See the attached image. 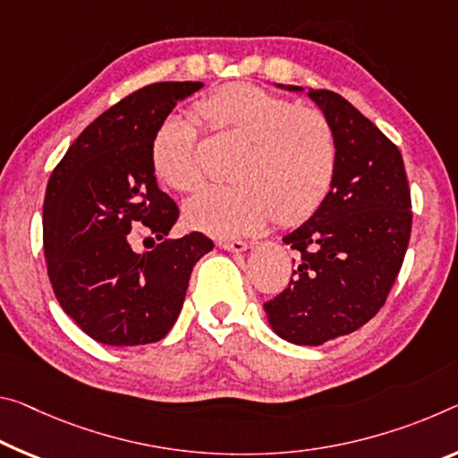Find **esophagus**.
<instances>
[{
  "label": "esophagus",
  "instance_id": "obj_1",
  "mask_svg": "<svg viewBox=\"0 0 458 458\" xmlns=\"http://www.w3.org/2000/svg\"><path fill=\"white\" fill-rule=\"evenodd\" d=\"M217 246L224 250H230V252H244L246 249H250V244L244 241H222V242H217Z\"/></svg>",
  "mask_w": 458,
  "mask_h": 458
}]
</instances>
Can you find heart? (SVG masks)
Listing matches in <instances>:
<instances>
[{"instance_id":"b5f03b06","label":"heart","mask_w":458,"mask_h":458,"mask_svg":"<svg viewBox=\"0 0 458 458\" xmlns=\"http://www.w3.org/2000/svg\"><path fill=\"white\" fill-rule=\"evenodd\" d=\"M217 132L242 140L226 187H209L185 203V217L206 234H250L271 220L295 226L314 216L338 171V138L328 115L252 83L224 85L195 106ZM152 165L166 185L191 193L203 185L198 130L165 120L152 138Z\"/></svg>"}]
</instances>
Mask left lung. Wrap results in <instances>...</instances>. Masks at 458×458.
Masks as SVG:
<instances>
[{"instance_id": "left-lung-1", "label": "left lung", "mask_w": 458, "mask_h": 458, "mask_svg": "<svg viewBox=\"0 0 458 458\" xmlns=\"http://www.w3.org/2000/svg\"><path fill=\"white\" fill-rule=\"evenodd\" d=\"M308 96L336 130L338 171L320 209L283 238L297 252L295 277L265 311L281 338L318 346L383 308L408 250L411 198L402 152L371 120L334 91Z\"/></svg>"}]
</instances>
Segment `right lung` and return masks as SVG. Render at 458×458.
Here are the masks:
<instances>
[{
  "label": "right lung",
  "mask_w": 458,
  "mask_h": 458,
  "mask_svg": "<svg viewBox=\"0 0 458 458\" xmlns=\"http://www.w3.org/2000/svg\"><path fill=\"white\" fill-rule=\"evenodd\" d=\"M199 81H165L130 93L87 126L48 179L42 242L50 285L64 314L110 346L150 344L173 328L193 265L214 249L201 232L165 238L179 208L158 190L152 138ZM142 223L157 240L134 253Z\"/></svg>",
  "instance_id": "right-lung-1"
}]
</instances>
